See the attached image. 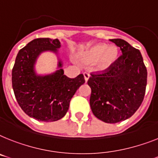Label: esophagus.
<instances>
[{
  "mask_svg": "<svg viewBox=\"0 0 158 158\" xmlns=\"http://www.w3.org/2000/svg\"><path fill=\"white\" fill-rule=\"evenodd\" d=\"M83 74H84L85 81V82H87L89 80V77H90V75H89V73H86V72H85V73H84Z\"/></svg>",
  "mask_w": 158,
  "mask_h": 158,
  "instance_id": "obj_1",
  "label": "esophagus"
}]
</instances>
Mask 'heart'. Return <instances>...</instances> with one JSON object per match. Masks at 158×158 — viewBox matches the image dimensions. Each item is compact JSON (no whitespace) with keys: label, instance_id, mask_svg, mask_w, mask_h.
Instances as JSON below:
<instances>
[{"label":"heart","instance_id":"heart-1","mask_svg":"<svg viewBox=\"0 0 158 158\" xmlns=\"http://www.w3.org/2000/svg\"><path fill=\"white\" fill-rule=\"evenodd\" d=\"M118 56V49L115 46L107 47L106 44H99L94 45L83 56L85 61L89 63L98 61V68L100 70L109 69Z\"/></svg>","mask_w":158,"mask_h":158}]
</instances>
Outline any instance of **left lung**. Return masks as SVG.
I'll return each mask as SVG.
<instances>
[{"mask_svg": "<svg viewBox=\"0 0 158 158\" xmlns=\"http://www.w3.org/2000/svg\"><path fill=\"white\" fill-rule=\"evenodd\" d=\"M122 55L102 73L91 74L88 85L93 114L100 120L116 123L130 118L144 99L147 69L141 53L121 39L110 40Z\"/></svg>", "mask_w": 158, "mask_h": 158, "instance_id": "8db88e82", "label": "left lung"}]
</instances>
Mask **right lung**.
I'll return each instance as SVG.
<instances>
[{"mask_svg":"<svg viewBox=\"0 0 158 158\" xmlns=\"http://www.w3.org/2000/svg\"><path fill=\"white\" fill-rule=\"evenodd\" d=\"M59 40L35 39L18 53L12 70V85L17 102L22 110L39 121L53 122L67 113L71 98L85 83L83 74L75 78L64 75L62 62L58 70L48 75H38L35 70L37 58L44 52L58 54Z\"/></svg>","mask_w":158,"mask_h":158,"instance_id":"add662e5","label":"right lung"}]
</instances>
